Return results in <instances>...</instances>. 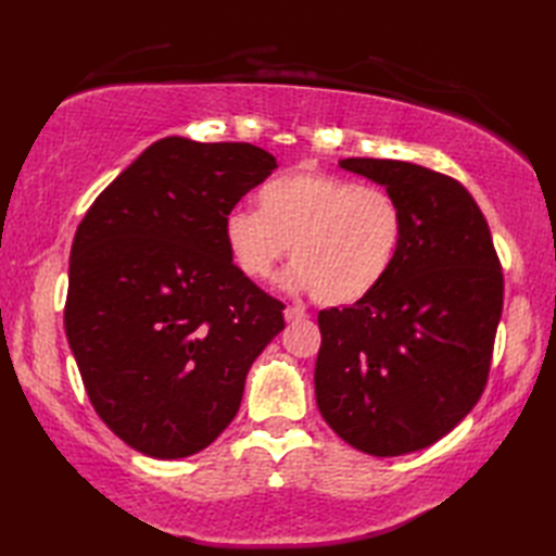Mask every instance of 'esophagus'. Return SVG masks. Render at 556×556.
<instances>
[{
	"mask_svg": "<svg viewBox=\"0 0 556 556\" xmlns=\"http://www.w3.org/2000/svg\"><path fill=\"white\" fill-rule=\"evenodd\" d=\"M305 311H301V308H293V305H289V308L285 311V320L287 323H299V320H305Z\"/></svg>",
	"mask_w": 556,
	"mask_h": 556,
	"instance_id": "1",
	"label": "esophagus"
}]
</instances>
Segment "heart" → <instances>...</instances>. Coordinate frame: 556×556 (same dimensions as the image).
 <instances>
[{
  "label": "heart",
  "instance_id": "b5f03b06",
  "mask_svg": "<svg viewBox=\"0 0 556 556\" xmlns=\"http://www.w3.org/2000/svg\"><path fill=\"white\" fill-rule=\"evenodd\" d=\"M257 210L224 217V243L245 277L269 279L287 248L285 285L323 305L361 303L384 285L399 260L406 219L380 186L299 169L260 186Z\"/></svg>",
  "mask_w": 556,
  "mask_h": 556
}]
</instances>
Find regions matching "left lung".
Here are the masks:
<instances>
[{
    "mask_svg": "<svg viewBox=\"0 0 556 556\" xmlns=\"http://www.w3.org/2000/svg\"><path fill=\"white\" fill-rule=\"evenodd\" d=\"M339 167L399 200L406 236L380 289L317 315V408L363 454H410L452 432L488 384L504 303L500 257L473 195L452 176L399 160Z\"/></svg>",
    "mask_w": 556,
    "mask_h": 556,
    "instance_id": "1",
    "label": "left lung"
}]
</instances>
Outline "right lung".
Returning a JSON list of instances; mask_svg holds the SVG:
<instances>
[{
	"label": "right lung",
	"instance_id": "obj_1",
	"mask_svg": "<svg viewBox=\"0 0 556 556\" xmlns=\"http://www.w3.org/2000/svg\"><path fill=\"white\" fill-rule=\"evenodd\" d=\"M277 169L251 143H152L78 224L64 327L98 416L152 458L198 454L285 329L224 243V217Z\"/></svg>",
	"mask_w": 556,
	"mask_h": 556
}]
</instances>
